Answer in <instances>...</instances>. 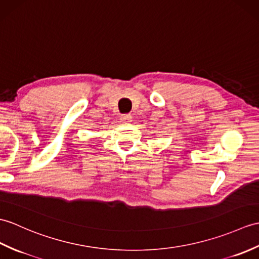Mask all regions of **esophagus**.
I'll return each mask as SVG.
<instances>
[{
  "instance_id": "obj_1",
  "label": "esophagus",
  "mask_w": 259,
  "mask_h": 259,
  "mask_svg": "<svg viewBox=\"0 0 259 259\" xmlns=\"http://www.w3.org/2000/svg\"><path fill=\"white\" fill-rule=\"evenodd\" d=\"M120 120H121V121L124 123H129L132 121V116L131 115H122L121 117H120Z\"/></svg>"
}]
</instances>
